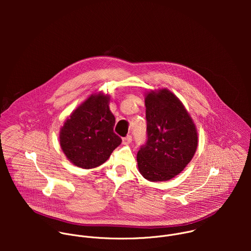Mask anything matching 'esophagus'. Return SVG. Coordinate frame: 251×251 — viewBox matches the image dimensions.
Returning a JSON list of instances; mask_svg holds the SVG:
<instances>
[{"mask_svg": "<svg viewBox=\"0 0 251 251\" xmlns=\"http://www.w3.org/2000/svg\"><path fill=\"white\" fill-rule=\"evenodd\" d=\"M132 142V137L130 136V135H128V136H126V137H124L123 139H122V143L124 145H127V144H130V143Z\"/></svg>", "mask_w": 251, "mask_h": 251, "instance_id": "esophagus-1", "label": "esophagus"}]
</instances>
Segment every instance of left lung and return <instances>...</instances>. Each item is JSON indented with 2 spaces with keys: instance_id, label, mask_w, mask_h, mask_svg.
<instances>
[{
  "instance_id": "1",
  "label": "left lung",
  "mask_w": 251,
  "mask_h": 251,
  "mask_svg": "<svg viewBox=\"0 0 251 251\" xmlns=\"http://www.w3.org/2000/svg\"><path fill=\"white\" fill-rule=\"evenodd\" d=\"M147 142L137 154L138 169L146 180L164 182L180 174L193 159L198 132L185 106L164 88L146 94Z\"/></svg>"
}]
</instances>
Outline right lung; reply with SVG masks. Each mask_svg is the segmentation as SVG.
Returning a JSON list of instances; mask_svg holds the SVG:
<instances>
[{"mask_svg": "<svg viewBox=\"0 0 251 251\" xmlns=\"http://www.w3.org/2000/svg\"><path fill=\"white\" fill-rule=\"evenodd\" d=\"M109 100L107 94H91L60 129V147L76 167L92 169L102 165L121 144V138L113 131L115 117Z\"/></svg>", "mask_w": 251, "mask_h": 251, "instance_id": "obj_1", "label": "right lung"}]
</instances>
